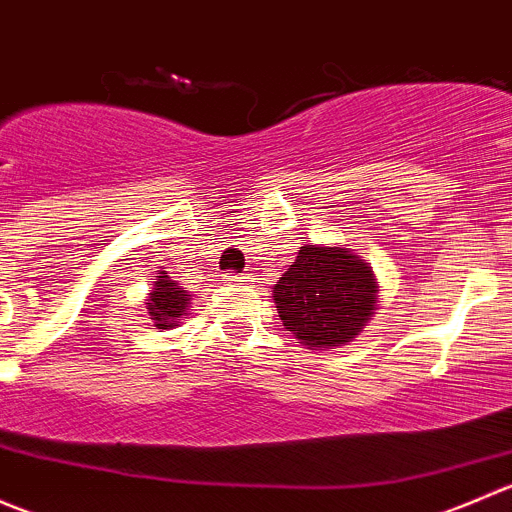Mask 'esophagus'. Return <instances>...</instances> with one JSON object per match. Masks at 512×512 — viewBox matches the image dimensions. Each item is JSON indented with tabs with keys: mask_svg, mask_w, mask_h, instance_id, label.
<instances>
[{
	"mask_svg": "<svg viewBox=\"0 0 512 512\" xmlns=\"http://www.w3.org/2000/svg\"><path fill=\"white\" fill-rule=\"evenodd\" d=\"M251 281L249 273H224L226 286H246Z\"/></svg>",
	"mask_w": 512,
	"mask_h": 512,
	"instance_id": "1",
	"label": "esophagus"
}]
</instances>
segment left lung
Returning a JSON list of instances; mask_svg holds the SVG:
<instances>
[{
	"label": "left lung",
	"mask_w": 512,
	"mask_h": 512,
	"mask_svg": "<svg viewBox=\"0 0 512 512\" xmlns=\"http://www.w3.org/2000/svg\"><path fill=\"white\" fill-rule=\"evenodd\" d=\"M283 326L311 351L348 346L378 303L373 268L343 246L303 244L273 286Z\"/></svg>",
	"instance_id": "obj_1"
}]
</instances>
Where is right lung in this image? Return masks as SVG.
<instances>
[{"mask_svg":"<svg viewBox=\"0 0 512 512\" xmlns=\"http://www.w3.org/2000/svg\"><path fill=\"white\" fill-rule=\"evenodd\" d=\"M189 296L191 293L184 291L176 281H171L166 271H159V276L154 278V288L146 296V311H149L151 323L156 328H164V331L179 326L189 313Z\"/></svg>","mask_w":512,"mask_h":512,"instance_id":"right-lung-1","label":"right lung"}]
</instances>
